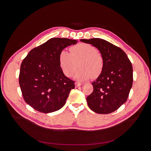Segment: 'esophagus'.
<instances>
[{
	"instance_id": "esophagus-1",
	"label": "esophagus",
	"mask_w": 151,
	"mask_h": 151,
	"mask_svg": "<svg viewBox=\"0 0 151 151\" xmlns=\"http://www.w3.org/2000/svg\"><path fill=\"white\" fill-rule=\"evenodd\" d=\"M81 85H82V84H81V83H77V82H76V83H75V86H76V87L81 86Z\"/></svg>"
}]
</instances>
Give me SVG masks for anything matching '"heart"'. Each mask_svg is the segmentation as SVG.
<instances>
[{"label": "heart", "instance_id": "heart-1", "mask_svg": "<svg viewBox=\"0 0 151 151\" xmlns=\"http://www.w3.org/2000/svg\"><path fill=\"white\" fill-rule=\"evenodd\" d=\"M70 52L62 50L59 55V62L63 73L67 77L74 75L78 81H85L91 78H96L102 72L104 60L96 47L86 43H80L70 47Z\"/></svg>", "mask_w": 151, "mask_h": 151}]
</instances>
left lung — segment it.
I'll use <instances>...</instances> for the list:
<instances>
[{"label":"left lung","mask_w":151,"mask_h":151,"mask_svg":"<svg viewBox=\"0 0 151 151\" xmlns=\"http://www.w3.org/2000/svg\"><path fill=\"white\" fill-rule=\"evenodd\" d=\"M100 51L104 67L92 83L93 91L86 98L89 107L98 114H109L126 102L133 84L132 63L125 52L113 44L99 38L81 39Z\"/></svg>","instance_id":"1"}]
</instances>
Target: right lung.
<instances>
[{
	"mask_svg": "<svg viewBox=\"0 0 151 151\" xmlns=\"http://www.w3.org/2000/svg\"><path fill=\"white\" fill-rule=\"evenodd\" d=\"M76 40L52 38L32 50L22 60L19 83L24 99L34 109L50 113L62 108L75 82L67 78L60 67L59 55Z\"/></svg>",
	"mask_w": 151,
	"mask_h": 151,
	"instance_id": "1",
	"label": "right lung"
}]
</instances>
